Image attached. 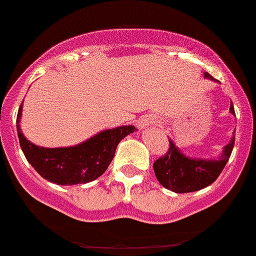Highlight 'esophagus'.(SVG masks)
<instances>
[{
	"mask_svg": "<svg viewBox=\"0 0 256 256\" xmlns=\"http://www.w3.org/2000/svg\"><path fill=\"white\" fill-rule=\"evenodd\" d=\"M156 120L154 118H144V120L140 122V126H148V124H155Z\"/></svg>",
	"mask_w": 256,
	"mask_h": 256,
	"instance_id": "1",
	"label": "esophagus"
}]
</instances>
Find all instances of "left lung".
I'll return each mask as SVG.
<instances>
[{
    "label": "left lung",
    "instance_id": "left-lung-1",
    "mask_svg": "<svg viewBox=\"0 0 256 256\" xmlns=\"http://www.w3.org/2000/svg\"><path fill=\"white\" fill-rule=\"evenodd\" d=\"M205 78L212 79L209 73ZM230 112L234 114V108L230 102ZM234 144V136L223 150L218 160L190 159L183 155L176 144L169 141L168 151L154 162V172L162 187L177 194H187L202 190L212 184L224 169Z\"/></svg>",
    "mask_w": 256,
    "mask_h": 256
}]
</instances>
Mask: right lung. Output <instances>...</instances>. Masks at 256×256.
Listing matches in <instances>:
<instances>
[{"mask_svg":"<svg viewBox=\"0 0 256 256\" xmlns=\"http://www.w3.org/2000/svg\"><path fill=\"white\" fill-rule=\"evenodd\" d=\"M22 108L20 105L16 130L22 152L40 177L61 186L92 182L102 176L114 158L118 144L136 130L133 126H119L100 132L73 148H40L29 142L20 130Z\"/></svg>","mask_w":256,"mask_h":256,"instance_id":"1","label":"right lung"}]
</instances>
